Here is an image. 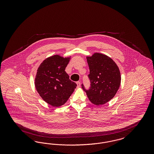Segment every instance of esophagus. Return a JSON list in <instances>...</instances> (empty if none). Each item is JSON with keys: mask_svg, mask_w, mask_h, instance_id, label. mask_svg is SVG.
<instances>
[{"mask_svg": "<svg viewBox=\"0 0 154 154\" xmlns=\"http://www.w3.org/2000/svg\"><path fill=\"white\" fill-rule=\"evenodd\" d=\"M76 84H77V87L78 88H79L80 87L81 85V82L80 81H77V82H76Z\"/></svg>", "mask_w": 154, "mask_h": 154, "instance_id": "34e87169", "label": "esophagus"}]
</instances>
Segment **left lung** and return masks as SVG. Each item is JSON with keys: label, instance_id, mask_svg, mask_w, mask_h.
I'll use <instances>...</instances> for the list:
<instances>
[{"label": "left lung", "instance_id": "obj_1", "mask_svg": "<svg viewBox=\"0 0 154 154\" xmlns=\"http://www.w3.org/2000/svg\"><path fill=\"white\" fill-rule=\"evenodd\" d=\"M87 59L91 84L88 89L82 84V88L91 102L102 105L110 101L116 94L121 84L120 72L114 60L106 55L95 53Z\"/></svg>", "mask_w": 154, "mask_h": 154}]
</instances>
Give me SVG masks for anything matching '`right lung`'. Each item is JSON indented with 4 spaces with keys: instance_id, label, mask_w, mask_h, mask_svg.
I'll list each match as a JSON object with an SVG mask.
<instances>
[{
    "instance_id": "add662e5",
    "label": "right lung",
    "mask_w": 154,
    "mask_h": 154,
    "mask_svg": "<svg viewBox=\"0 0 154 154\" xmlns=\"http://www.w3.org/2000/svg\"><path fill=\"white\" fill-rule=\"evenodd\" d=\"M69 60V58L56 55L45 59L38 68L35 78L37 91L52 106L64 104L77 87L65 72Z\"/></svg>"
}]
</instances>
